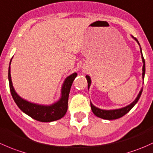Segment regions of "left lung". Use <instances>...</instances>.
<instances>
[{"instance_id":"obj_1","label":"left lung","mask_w":153,"mask_h":153,"mask_svg":"<svg viewBox=\"0 0 153 153\" xmlns=\"http://www.w3.org/2000/svg\"><path fill=\"white\" fill-rule=\"evenodd\" d=\"M135 40L138 42V44L140 45L139 44V41L137 40V39L133 37ZM140 51H141V58H142V62H143V68H142V78L143 80L144 79V74H145V61H144V57H143L142 55V52H141V48H140ZM86 79H87V82H88V88H89L90 85H91V78L89 75H86ZM142 90L143 89H141V91H139V94H138L137 97L136 98L134 101H133L132 103L128 105L126 107L122 108H119V109H114V110H102V109L98 108L95 107L94 105H93L91 102V111L94 113V114L97 117H100V118H102L103 120H117V119L120 118V117H123L124 115L126 114L127 113L131 111V109L136 104V102H138V100H139V98L141 97V94L142 93Z\"/></svg>"}]
</instances>
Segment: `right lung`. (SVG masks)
Wrapping results in <instances>:
<instances>
[{
	"mask_svg": "<svg viewBox=\"0 0 153 153\" xmlns=\"http://www.w3.org/2000/svg\"><path fill=\"white\" fill-rule=\"evenodd\" d=\"M11 62H12V59L10 61V64H9V75H8L9 81V89H10L11 94H12L14 102L20 108V110L31 118L34 119L37 121L43 122V123H50V122L56 121V120L62 118L65 115L67 111L69 94H70L72 82L77 76L76 72L70 75L65 79L62 87V97L59 101L51 105H39V104L32 103L25 100H23L14 91L10 74Z\"/></svg>",
	"mask_w": 153,
	"mask_h": 153,
	"instance_id": "add662e5",
	"label": "right lung"
}]
</instances>
